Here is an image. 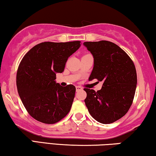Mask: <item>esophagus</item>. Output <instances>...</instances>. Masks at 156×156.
<instances>
[{"instance_id": "esophagus-1", "label": "esophagus", "mask_w": 156, "mask_h": 156, "mask_svg": "<svg viewBox=\"0 0 156 156\" xmlns=\"http://www.w3.org/2000/svg\"><path fill=\"white\" fill-rule=\"evenodd\" d=\"M76 92H78V91H80V90H82L83 87H81L80 86H76Z\"/></svg>"}]
</instances>
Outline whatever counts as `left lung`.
<instances>
[{
	"label": "left lung",
	"instance_id": "obj_1",
	"mask_svg": "<svg viewBox=\"0 0 156 156\" xmlns=\"http://www.w3.org/2000/svg\"><path fill=\"white\" fill-rule=\"evenodd\" d=\"M94 58L90 80L102 81L100 90L85 88V105L93 118L110 124L126 114L135 94L137 78L134 64L119 46L112 42H85Z\"/></svg>",
	"mask_w": 156,
	"mask_h": 156
}]
</instances>
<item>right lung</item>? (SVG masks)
I'll return each instance as SVG.
<instances>
[{
	"mask_svg": "<svg viewBox=\"0 0 156 156\" xmlns=\"http://www.w3.org/2000/svg\"><path fill=\"white\" fill-rule=\"evenodd\" d=\"M80 41L44 42L32 48L21 61L17 73L18 94L31 117L54 124L68 114L75 97L73 85L62 87L55 81Z\"/></svg>",
	"mask_w": 156,
	"mask_h": 156,
	"instance_id": "right-lung-1",
	"label": "right lung"
}]
</instances>
